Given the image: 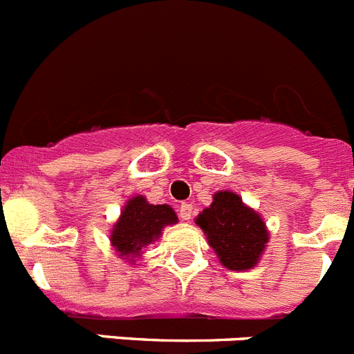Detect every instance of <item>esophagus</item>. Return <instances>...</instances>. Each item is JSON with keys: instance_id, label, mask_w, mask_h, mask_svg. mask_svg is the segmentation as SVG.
Returning a JSON list of instances; mask_svg holds the SVG:
<instances>
[{"instance_id": "esophagus-1", "label": "esophagus", "mask_w": 354, "mask_h": 354, "mask_svg": "<svg viewBox=\"0 0 354 354\" xmlns=\"http://www.w3.org/2000/svg\"><path fill=\"white\" fill-rule=\"evenodd\" d=\"M192 212H193V205L187 204V202H184V204L179 207L180 220H184V221L189 220V218H192Z\"/></svg>"}]
</instances>
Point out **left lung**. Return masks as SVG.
Here are the masks:
<instances>
[{"label":"left lung","mask_w":354,"mask_h":354,"mask_svg":"<svg viewBox=\"0 0 354 354\" xmlns=\"http://www.w3.org/2000/svg\"><path fill=\"white\" fill-rule=\"evenodd\" d=\"M216 257L230 271H248L259 264L270 243V230L255 209L237 193L216 192L212 204L195 218Z\"/></svg>","instance_id":"8db88e82"}]
</instances>
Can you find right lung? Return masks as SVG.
I'll return each mask as SVG.
<instances>
[{
  "mask_svg": "<svg viewBox=\"0 0 354 354\" xmlns=\"http://www.w3.org/2000/svg\"><path fill=\"white\" fill-rule=\"evenodd\" d=\"M179 221L171 205L150 204L143 195L131 196L122 207L118 220L109 230V243L118 257L134 264L143 250L161 237L162 228Z\"/></svg>",
  "mask_w": 354,
  "mask_h": 354,
  "instance_id": "right-lung-1",
  "label": "right lung"
}]
</instances>
